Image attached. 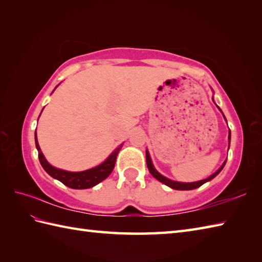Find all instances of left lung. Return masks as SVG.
<instances>
[{"mask_svg": "<svg viewBox=\"0 0 262 262\" xmlns=\"http://www.w3.org/2000/svg\"><path fill=\"white\" fill-rule=\"evenodd\" d=\"M220 111H221V110H220ZM224 119H225V116H224ZM230 140H231V132H229V147H230ZM146 159H147L148 169H149L151 175H152L156 179H158L159 182H161L162 184L169 186V187L172 188V189H178V190H190V189L199 188L200 186H202L203 184H205L206 182H210V180H212L215 176H217L219 172L223 169V167L225 166V162H226V161H224V164L220 167V169L216 172H214L213 175H211L210 177L206 178V179H203V180H200V182H194V183H180V182H173V180H170V179L166 178L165 176H162L161 173H159L158 171L155 169V167L152 165V161H151V158H150V155L148 152V150H146Z\"/></svg>", "mask_w": 262, "mask_h": 262, "instance_id": "left-lung-1", "label": "left lung"}]
</instances>
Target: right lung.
<instances>
[{"label":"right lung","instance_id":"add662e5","mask_svg":"<svg viewBox=\"0 0 262 262\" xmlns=\"http://www.w3.org/2000/svg\"><path fill=\"white\" fill-rule=\"evenodd\" d=\"M34 140H36V147L38 150V157L39 161L41 164L43 169L47 171V173L61 182L63 185H66L69 188L74 189H86L91 188L93 186L97 185L98 183L103 182L104 179L110 176V173L114 169V165L116 161V157L122 146L116 148L113 152L108 156V158L94 168H91L89 170L78 171V172H72L62 169H58V168L52 167L49 162L46 160L45 156L41 152V149L39 147V143L37 140V132H34Z\"/></svg>","mask_w":262,"mask_h":262}]
</instances>
